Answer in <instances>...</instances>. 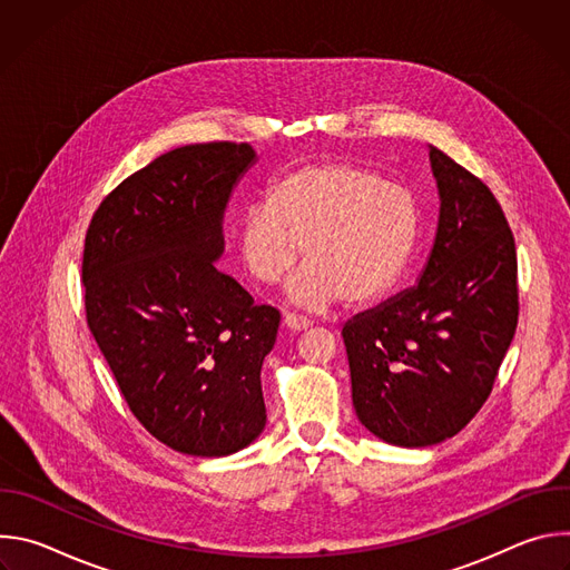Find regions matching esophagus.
Wrapping results in <instances>:
<instances>
[{
  "label": "esophagus",
  "mask_w": 570,
  "mask_h": 570,
  "mask_svg": "<svg viewBox=\"0 0 570 570\" xmlns=\"http://www.w3.org/2000/svg\"><path fill=\"white\" fill-rule=\"evenodd\" d=\"M284 327L291 330V332H304V330L311 327V320L302 317V315H295V313H286L284 315Z\"/></svg>",
  "instance_id": "1"
}]
</instances>
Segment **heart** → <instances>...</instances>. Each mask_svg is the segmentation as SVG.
Returning <instances> with one entry per match:
<instances>
[{
    "instance_id": "1",
    "label": "heart",
    "mask_w": 570,
    "mask_h": 570,
    "mask_svg": "<svg viewBox=\"0 0 570 570\" xmlns=\"http://www.w3.org/2000/svg\"><path fill=\"white\" fill-rule=\"evenodd\" d=\"M413 194L354 161H324L277 180L266 205L243 212L236 253L248 275L282 282L304 250V268L288 284L302 308L341 297L352 306L383 297L403 273L417 240Z\"/></svg>"
}]
</instances>
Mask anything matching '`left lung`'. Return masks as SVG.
<instances>
[{
	"instance_id": "8db88e82",
	"label": "left lung",
	"mask_w": 570,
	"mask_h": 570,
	"mask_svg": "<svg viewBox=\"0 0 570 570\" xmlns=\"http://www.w3.org/2000/svg\"><path fill=\"white\" fill-rule=\"evenodd\" d=\"M438 234L417 286L343 327L358 422L394 446L460 433L492 392L519 320L517 248L482 180L431 146Z\"/></svg>"
}]
</instances>
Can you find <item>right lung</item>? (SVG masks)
Segmentation results:
<instances>
[{"instance_id":"add662e5","label":"right lung","mask_w":570,"mask_h":570,"mask_svg":"<svg viewBox=\"0 0 570 570\" xmlns=\"http://www.w3.org/2000/svg\"><path fill=\"white\" fill-rule=\"evenodd\" d=\"M255 161L250 144L174 148L110 191L86 236L88 327L139 424L187 455L236 453L266 426L262 365L279 311L214 266Z\"/></svg>"}]
</instances>
